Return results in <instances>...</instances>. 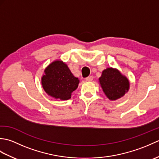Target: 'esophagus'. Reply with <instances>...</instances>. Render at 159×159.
I'll return each instance as SVG.
<instances>
[{
  "instance_id": "34e87169",
  "label": "esophagus",
  "mask_w": 159,
  "mask_h": 159,
  "mask_svg": "<svg viewBox=\"0 0 159 159\" xmlns=\"http://www.w3.org/2000/svg\"><path fill=\"white\" fill-rule=\"evenodd\" d=\"M85 80H87V81H89V82H90V81H92V80H93V76H90L87 77L86 79H85Z\"/></svg>"
}]
</instances>
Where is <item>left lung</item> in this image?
Listing matches in <instances>:
<instances>
[{"label": "left lung", "instance_id": "obj_1", "mask_svg": "<svg viewBox=\"0 0 159 159\" xmlns=\"http://www.w3.org/2000/svg\"><path fill=\"white\" fill-rule=\"evenodd\" d=\"M99 83L104 94L110 100L121 98L130 88V82L127 77L113 67H107L102 71Z\"/></svg>", "mask_w": 159, "mask_h": 159}]
</instances>
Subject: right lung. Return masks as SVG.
<instances>
[{
  "label": "right lung",
  "mask_w": 159,
  "mask_h": 159,
  "mask_svg": "<svg viewBox=\"0 0 159 159\" xmlns=\"http://www.w3.org/2000/svg\"><path fill=\"white\" fill-rule=\"evenodd\" d=\"M42 76V85L48 96L55 99L67 100L79 85L80 80L71 72L67 64L55 60L47 66Z\"/></svg>",
  "instance_id": "1"
}]
</instances>
